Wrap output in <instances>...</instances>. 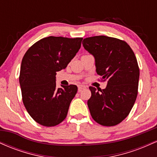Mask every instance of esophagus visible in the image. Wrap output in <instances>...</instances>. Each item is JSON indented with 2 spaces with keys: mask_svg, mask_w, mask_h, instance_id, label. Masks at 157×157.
<instances>
[{
  "mask_svg": "<svg viewBox=\"0 0 157 157\" xmlns=\"http://www.w3.org/2000/svg\"><path fill=\"white\" fill-rule=\"evenodd\" d=\"M86 87L85 86H82V85H80V86H78V91L79 92H80V91H82L83 89H86Z\"/></svg>",
  "mask_w": 157,
  "mask_h": 157,
  "instance_id": "esophagus-1",
  "label": "esophagus"
}]
</instances>
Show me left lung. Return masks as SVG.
Listing matches in <instances>:
<instances>
[{"instance_id":"left-lung-1","label":"left lung","mask_w":157,"mask_h":157,"mask_svg":"<svg viewBox=\"0 0 157 157\" xmlns=\"http://www.w3.org/2000/svg\"><path fill=\"white\" fill-rule=\"evenodd\" d=\"M82 45L94 57L97 75L107 81L105 89L89 87L91 117L101 125H118L129 114L137 97L140 68L136 56L125 41L108 36L86 37Z\"/></svg>"}]
</instances>
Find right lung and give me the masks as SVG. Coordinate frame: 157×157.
Returning <instances> with one entry per match:
<instances>
[{
  "instance_id": "add662e5",
  "label": "right lung",
  "mask_w": 157,
  "mask_h": 157,
  "mask_svg": "<svg viewBox=\"0 0 157 157\" xmlns=\"http://www.w3.org/2000/svg\"><path fill=\"white\" fill-rule=\"evenodd\" d=\"M82 40L50 36L34 44L23 56L19 76L23 102L40 125L55 126L67 116L77 87L69 85L57 89L55 76L76 55Z\"/></svg>"
}]
</instances>
